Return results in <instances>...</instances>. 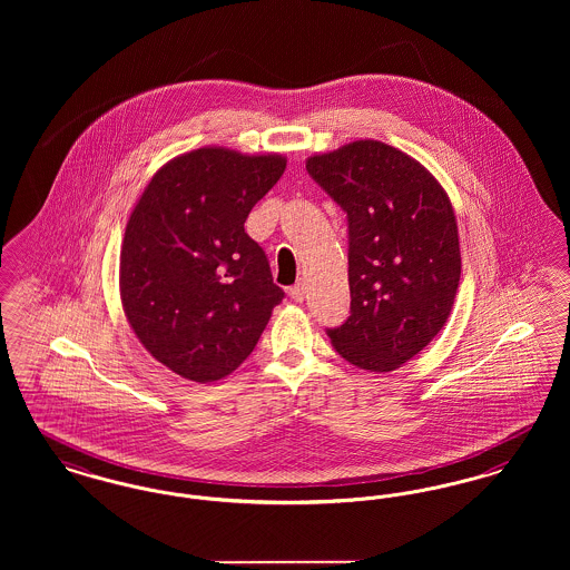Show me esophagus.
Segmentation results:
<instances>
[{
	"instance_id": "obj_1",
	"label": "esophagus",
	"mask_w": 570,
	"mask_h": 570,
	"mask_svg": "<svg viewBox=\"0 0 570 570\" xmlns=\"http://www.w3.org/2000/svg\"><path fill=\"white\" fill-rule=\"evenodd\" d=\"M304 294H306V285H304V281H298L294 287H289V296H292V299H296V302H302V299H304Z\"/></svg>"
}]
</instances>
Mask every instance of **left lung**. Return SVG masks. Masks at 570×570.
I'll list each match as a JSON object with an SVG mask.
<instances>
[{
    "mask_svg": "<svg viewBox=\"0 0 570 570\" xmlns=\"http://www.w3.org/2000/svg\"><path fill=\"white\" fill-rule=\"evenodd\" d=\"M306 171L347 212L352 315L328 330L350 364L389 373L444 328L459 278V229L446 190L416 158L360 139L313 154Z\"/></svg>",
    "mask_w": 570,
    "mask_h": 570,
    "instance_id": "8db88e82",
    "label": "left lung"
}]
</instances>
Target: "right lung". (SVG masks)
Wrapping results in <instances>:
<instances>
[{
  "mask_svg": "<svg viewBox=\"0 0 570 570\" xmlns=\"http://www.w3.org/2000/svg\"><path fill=\"white\" fill-rule=\"evenodd\" d=\"M283 154L206 146L165 163L128 218L120 253L126 320L154 358L184 380L227 377L255 350L283 289L244 232L281 180Z\"/></svg>",
  "mask_w": 570,
  "mask_h": 570,
  "instance_id": "add662e5",
  "label": "right lung"
}]
</instances>
